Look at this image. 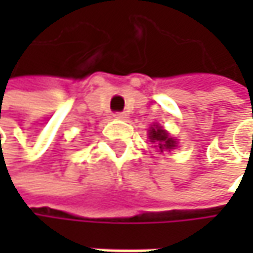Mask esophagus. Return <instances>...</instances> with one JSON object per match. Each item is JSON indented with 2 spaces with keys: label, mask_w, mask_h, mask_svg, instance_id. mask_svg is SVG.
<instances>
[{
  "label": "esophagus",
  "mask_w": 253,
  "mask_h": 253,
  "mask_svg": "<svg viewBox=\"0 0 253 253\" xmlns=\"http://www.w3.org/2000/svg\"><path fill=\"white\" fill-rule=\"evenodd\" d=\"M114 119L116 120H127V114L126 113H116L114 114Z\"/></svg>",
  "instance_id": "1"
}]
</instances>
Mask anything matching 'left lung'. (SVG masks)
Wrapping results in <instances>:
<instances>
[{"label":"left lung","instance_id":"left-lung-1","mask_svg":"<svg viewBox=\"0 0 253 253\" xmlns=\"http://www.w3.org/2000/svg\"><path fill=\"white\" fill-rule=\"evenodd\" d=\"M148 137L149 140L155 145V148L163 152V151H173L177 146V139L171 137L167 130L160 125H152L151 128L148 130Z\"/></svg>","mask_w":253,"mask_h":253}]
</instances>
